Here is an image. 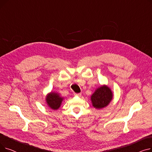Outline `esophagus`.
I'll return each instance as SVG.
<instances>
[{
  "label": "esophagus",
  "instance_id": "esophagus-1",
  "mask_svg": "<svg viewBox=\"0 0 152 152\" xmlns=\"http://www.w3.org/2000/svg\"><path fill=\"white\" fill-rule=\"evenodd\" d=\"M75 96H81V93H79V94H74Z\"/></svg>",
  "mask_w": 152,
  "mask_h": 152
}]
</instances>
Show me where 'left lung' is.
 I'll return each instance as SVG.
<instances>
[{
	"mask_svg": "<svg viewBox=\"0 0 152 152\" xmlns=\"http://www.w3.org/2000/svg\"><path fill=\"white\" fill-rule=\"evenodd\" d=\"M113 93L110 87L103 84L95 89L91 96L92 106L97 110L107 107L113 100Z\"/></svg>",
	"mask_w": 152,
	"mask_h": 152,
	"instance_id": "obj_1",
	"label": "left lung"
}]
</instances>
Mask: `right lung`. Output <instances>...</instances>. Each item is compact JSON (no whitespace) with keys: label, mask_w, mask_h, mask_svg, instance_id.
<instances>
[{"label":"right lung","mask_w":152,"mask_h":152,"mask_svg":"<svg viewBox=\"0 0 152 152\" xmlns=\"http://www.w3.org/2000/svg\"><path fill=\"white\" fill-rule=\"evenodd\" d=\"M64 100V98L60 96L58 92L51 91L48 93L45 97V103L47 106L53 110H57Z\"/></svg>","instance_id":"1"}]
</instances>
